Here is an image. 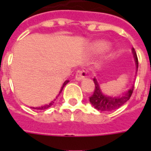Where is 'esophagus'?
<instances>
[{"label":"esophagus","instance_id":"1","mask_svg":"<svg viewBox=\"0 0 151 151\" xmlns=\"http://www.w3.org/2000/svg\"><path fill=\"white\" fill-rule=\"evenodd\" d=\"M86 77V71L84 70V69H78L77 72H76L75 74V78L76 80H78V81H80V80H82L84 78Z\"/></svg>","mask_w":151,"mask_h":151}]
</instances>
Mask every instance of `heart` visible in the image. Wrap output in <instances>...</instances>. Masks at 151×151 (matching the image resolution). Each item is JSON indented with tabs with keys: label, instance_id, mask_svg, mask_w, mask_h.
I'll return each instance as SVG.
<instances>
[{
	"label": "heart",
	"instance_id": "1",
	"mask_svg": "<svg viewBox=\"0 0 151 151\" xmlns=\"http://www.w3.org/2000/svg\"><path fill=\"white\" fill-rule=\"evenodd\" d=\"M103 46H104V45H103Z\"/></svg>",
	"mask_w": 151,
	"mask_h": 151
}]
</instances>
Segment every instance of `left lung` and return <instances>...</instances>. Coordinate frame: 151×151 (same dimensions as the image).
I'll return each instance as SVG.
<instances>
[{
  "label": "left lung",
  "instance_id": "1",
  "mask_svg": "<svg viewBox=\"0 0 151 151\" xmlns=\"http://www.w3.org/2000/svg\"><path fill=\"white\" fill-rule=\"evenodd\" d=\"M133 53L135 58V61H136L137 72L138 59H137V56L134 48H133ZM94 82H95V90L91 96L90 97V102L95 107V108H96L99 111H113L120 108L129 99L134 89V86H133L129 91L126 92L125 94H124L121 97H107L101 93L98 82L95 78H94Z\"/></svg>",
  "mask_w": 151,
  "mask_h": 151
}]
</instances>
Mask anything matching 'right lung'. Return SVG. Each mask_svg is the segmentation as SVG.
<instances>
[{"label":"right lung","instance_id":"1","mask_svg":"<svg viewBox=\"0 0 151 151\" xmlns=\"http://www.w3.org/2000/svg\"><path fill=\"white\" fill-rule=\"evenodd\" d=\"M68 82H69V80H67V81H65V82H64V84H63L62 87H61V90H60V93L62 91V90H63V88H64V86H65L66 84L68 83ZM53 104H54V101L51 102L49 104L45 105V106H43V107H40V108H34V109H37V110H44V109H47V108H49V107H51V106H52V105Z\"/></svg>","mask_w":151,"mask_h":151}]
</instances>
